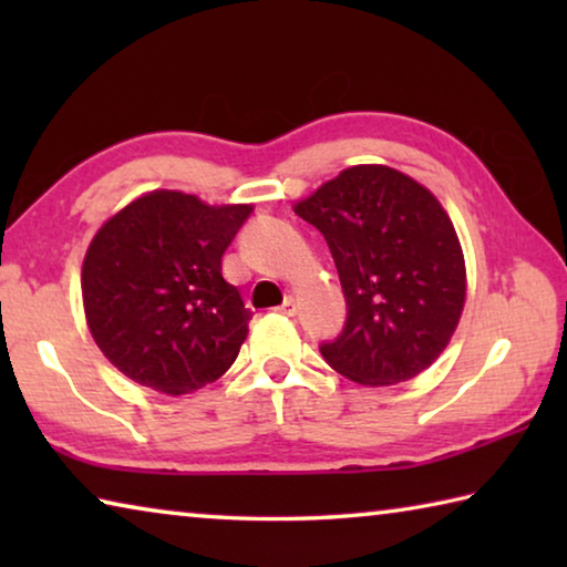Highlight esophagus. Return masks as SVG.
I'll return each instance as SVG.
<instances>
[{
  "mask_svg": "<svg viewBox=\"0 0 567 567\" xmlns=\"http://www.w3.org/2000/svg\"><path fill=\"white\" fill-rule=\"evenodd\" d=\"M280 312L287 315V318H292V315H297V302L292 300V297H287V300L280 305Z\"/></svg>",
  "mask_w": 567,
  "mask_h": 567,
  "instance_id": "obj_1",
  "label": "esophagus"
}]
</instances>
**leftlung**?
<instances>
[{"label":"left lung","mask_w":567,"mask_h":567,"mask_svg":"<svg viewBox=\"0 0 567 567\" xmlns=\"http://www.w3.org/2000/svg\"><path fill=\"white\" fill-rule=\"evenodd\" d=\"M328 243L348 318L322 358L360 385L420 375L453 338L465 262L443 205L415 179L358 165L295 205Z\"/></svg>","instance_id":"obj_1"}]
</instances>
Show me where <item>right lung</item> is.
Returning <instances> with one entry per match:
<instances>
[{
    "mask_svg": "<svg viewBox=\"0 0 567 567\" xmlns=\"http://www.w3.org/2000/svg\"><path fill=\"white\" fill-rule=\"evenodd\" d=\"M252 213L157 189L104 223L82 267L94 342L140 385L182 395L225 375L252 312L223 255Z\"/></svg>",
    "mask_w": 567,
    "mask_h": 567,
    "instance_id": "add662e5",
    "label": "right lung"
}]
</instances>
